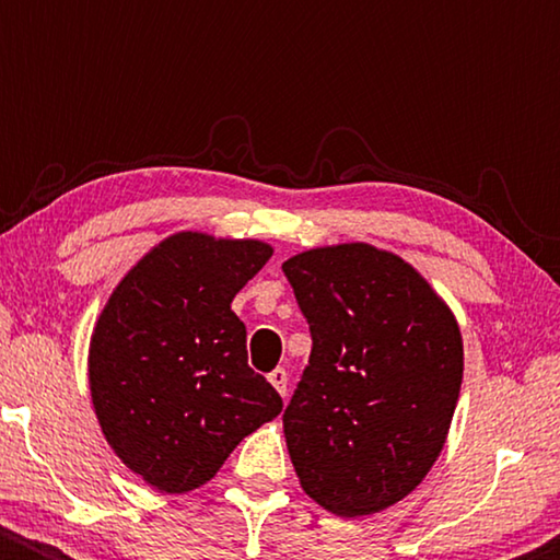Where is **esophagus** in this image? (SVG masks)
I'll use <instances>...</instances> for the list:
<instances>
[{"label":"esophagus","mask_w":560,"mask_h":560,"mask_svg":"<svg viewBox=\"0 0 560 560\" xmlns=\"http://www.w3.org/2000/svg\"><path fill=\"white\" fill-rule=\"evenodd\" d=\"M267 380L272 382V387L278 389L282 397H285V393H288V372L282 370V366H278V370H272L270 374H267Z\"/></svg>","instance_id":"esophagus-1"}]
</instances>
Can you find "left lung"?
<instances>
[{
	"mask_svg": "<svg viewBox=\"0 0 560 560\" xmlns=\"http://www.w3.org/2000/svg\"><path fill=\"white\" fill-rule=\"evenodd\" d=\"M311 359L282 412L305 494L339 517L374 515L439 458L464 377L462 331L423 275L372 244L282 262Z\"/></svg>",
	"mask_w": 560,
	"mask_h": 560,
	"instance_id": "obj_1",
	"label": "left lung"
}]
</instances>
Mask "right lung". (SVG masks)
Masks as SVG:
<instances>
[{
    "label": "right lung",
    "instance_id": "obj_1",
    "mask_svg": "<svg viewBox=\"0 0 560 560\" xmlns=\"http://www.w3.org/2000/svg\"><path fill=\"white\" fill-rule=\"evenodd\" d=\"M272 257L255 240L180 232L125 275L96 320L89 387L125 466L167 494L201 487L282 397L247 364L232 301Z\"/></svg>",
    "mask_w": 560,
    "mask_h": 560
}]
</instances>
